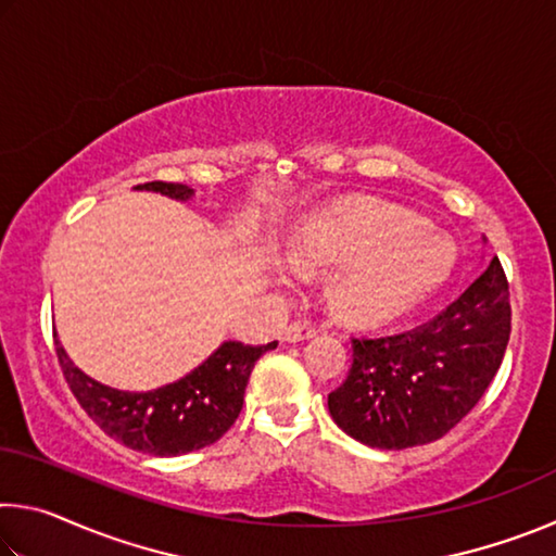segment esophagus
<instances>
[{
	"mask_svg": "<svg viewBox=\"0 0 556 556\" xmlns=\"http://www.w3.org/2000/svg\"><path fill=\"white\" fill-rule=\"evenodd\" d=\"M314 336H316V328L306 321L289 324L285 328V333H281V338H285L287 343H301V341H308V338H314Z\"/></svg>",
	"mask_w": 556,
	"mask_h": 556,
	"instance_id": "obj_1",
	"label": "esophagus"
}]
</instances>
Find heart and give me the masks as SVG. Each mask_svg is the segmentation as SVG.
I'll list each match as a JSON object with an SVG mask.
<instances>
[{
	"mask_svg": "<svg viewBox=\"0 0 556 556\" xmlns=\"http://www.w3.org/2000/svg\"><path fill=\"white\" fill-rule=\"evenodd\" d=\"M287 260L301 275L338 271L333 306L363 324L409 314L451 275L456 244L419 215L372 199H348L314 211L289 235Z\"/></svg>",
	"mask_w": 556,
	"mask_h": 556,
	"instance_id": "obj_1",
	"label": "heart"
}]
</instances>
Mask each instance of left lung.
<instances>
[{"mask_svg":"<svg viewBox=\"0 0 556 556\" xmlns=\"http://www.w3.org/2000/svg\"><path fill=\"white\" fill-rule=\"evenodd\" d=\"M485 242V238H483ZM510 338V294L497 257L454 304L412 331L353 341L345 382L328 412L372 448L429 444L483 397Z\"/></svg>","mask_w":556,"mask_h":556,"instance_id":"obj_1","label":"left lung"}]
</instances>
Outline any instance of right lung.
<instances>
[{
	"label": "right lung",
	"instance_id": "right-lung-1",
	"mask_svg": "<svg viewBox=\"0 0 556 556\" xmlns=\"http://www.w3.org/2000/svg\"><path fill=\"white\" fill-rule=\"evenodd\" d=\"M135 191L162 193L181 203L195 195L191 186L164 181L139 184ZM271 348L277 341L267 345L223 341L184 378L156 390L127 392L83 372L55 336L65 382L88 417L119 444L154 456H184L218 441L238 419L257 357Z\"/></svg>",
	"mask_w": 556,
	"mask_h": 556
}]
</instances>
